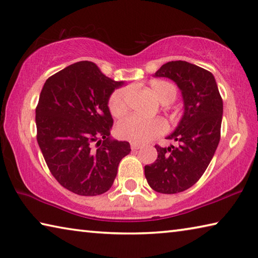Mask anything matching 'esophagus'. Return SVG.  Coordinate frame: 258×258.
Returning <instances> with one entry per match:
<instances>
[{
	"label": "esophagus",
	"instance_id": "obj_1",
	"mask_svg": "<svg viewBox=\"0 0 258 258\" xmlns=\"http://www.w3.org/2000/svg\"><path fill=\"white\" fill-rule=\"evenodd\" d=\"M141 148H142V145H139V143H134V142L131 143V149H132L133 151L141 149Z\"/></svg>",
	"mask_w": 258,
	"mask_h": 258
}]
</instances>
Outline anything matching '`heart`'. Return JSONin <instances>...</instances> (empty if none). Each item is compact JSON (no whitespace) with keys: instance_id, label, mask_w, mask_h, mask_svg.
Masks as SVG:
<instances>
[{"instance_id":"b5f03b06","label":"heart","mask_w":258,"mask_h":258,"mask_svg":"<svg viewBox=\"0 0 258 258\" xmlns=\"http://www.w3.org/2000/svg\"><path fill=\"white\" fill-rule=\"evenodd\" d=\"M151 90L161 103H169L176 98V87L166 81H154ZM128 87H121L113 91L108 101L109 111L112 116L119 117L127 109ZM166 124L161 119H145L137 115H130L117 125V133L121 139L134 143H145L157 135L164 133Z\"/></svg>"}]
</instances>
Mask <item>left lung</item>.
I'll return each mask as SVG.
<instances>
[{
	"instance_id": "1",
	"label": "left lung",
	"mask_w": 258,
	"mask_h": 258,
	"mask_svg": "<svg viewBox=\"0 0 258 258\" xmlns=\"http://www.w3.org/2000/svg\"><path fill=\"white\" fill-rule=\"evenodd\" d=\"M155 76L175 82L184 102L182 119L167 137L178 146H155L158 157L154 164L145 166L151 189L173 195L198 182L211 163L221 138L223 101L213 74L194 63L169 61Z\"/></svg>"
}]
</instances>
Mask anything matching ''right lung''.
Listing matches in <instances>:
<instances>
[{
	"label": "right lung",
	"instance_id": "add662e5",
	"mask_svg": "<svg viewBox=\"0 0 258 258\" xmlns=\"http://www.w3.org/2000/svg\"><path fill=\"white\" fill-rule=\"evenodd\" d=\"M124 84L80 61L46 80L36 107L37 142L54 178L80 196L110 189L130 143L110 138L113 120L108 101Z\"/></svg>",
	"mask_w": 258,
	"mask_h": 258
}]
</instances>
